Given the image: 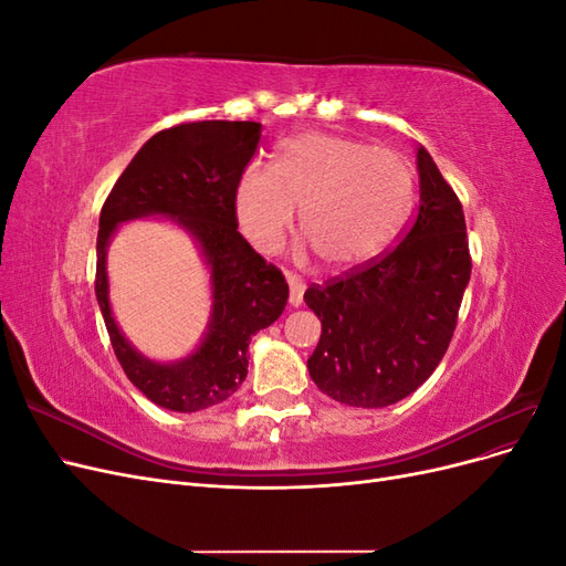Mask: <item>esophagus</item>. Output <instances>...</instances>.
<instances>
[{
	"instance_id": "obj_1",
	"label": "esophagus",
	"mask_w": 566,
	"mask_h": 566,
	"mask_svg": "<svg viewBox=\"0 0 566 566\" xmlns=\"http://www.w3.org/2000/svg\"><path fill=\"white\" fill-rule=\"evenodd\" d=\"M287 285H290V306H300L304 297V283L297 276H293V273H287Z\"/></svg>"
}]
</instances>
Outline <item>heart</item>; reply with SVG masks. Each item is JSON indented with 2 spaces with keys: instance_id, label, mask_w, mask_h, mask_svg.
<instances>
[{
  "instance_id": "1",
  "label": "heart",
  "mask_w": 566,
  "mask_h": 566,
  "mask_svg": "<svg viewBox=\"0 0 566 566\" xmlns=\"http://www.w3.org/2000/svg\"><path fill=\"white\" fill-rule=\"evenodd\" d=\"M413 198L401 156L349 136L310 132L287 142L273 169L250 167L235 188V214L254 250L276 252L293 229L328 269L378 254L397 233Z\"/></svg>"
}]
</instances>
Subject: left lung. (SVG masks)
Segmentation results:
<instances>
[{
  "label": "left lung",
  "mask_w": 566,
  "mask_h": 566,
  "mask_svg": "<svg viewBox=\"0 0 566 566\" xmlns=\"http://www.w3.org/2000/svg\"><path fill=\"white\" fill-rule=\"evenodd\" d=\"M420 205L401 243L304 302L321 321L306 361L316 387L356 408H385L413 394L439 366L470 283L465 214L424 146L416 153Z\"/></svg>",
  "instance_id": "8db88e82"
}]
</instances>
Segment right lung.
I'll use <instances>...</instances> for the list:
<instances>
[{
	"label": "right lung",
	"instance_id": "obj_1",
	"mask_svg": "<svg viewBox=\"0 0 566 566\" xmlns=\"http://www.w3.org/2000/svg\"><path fill=\"white\" fill-rule=\"evenodd\" d=\"M260 123H205L163 129L139 148L115 181L98 217L96 300L119 366L146 399L177 413L227 401L248 375L252 335L287 304L283 273L238 233L235 188L256 144ZM167 218L195 238L211 271L213 306L201 345L177 363H156L118 331L109 306L107 245L125 220Z\"/></svg>",
	"mask_w": 566,
	"mask_h": 566
}]
</instances>
